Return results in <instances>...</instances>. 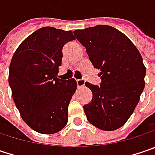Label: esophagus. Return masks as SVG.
Segmentation results:
<instances>
[{
	"label": "esophagus",
	"instance_id": "esophagus-1",
	"mask_svg": "<svg viewBox=\"0 0 155 155\" xmlns=\"http://www.w3.org/2000/svg\"><path fill=\"white\" fill-rule=\"evenodd\" d=\"M84 83H85V81L84 79H78L77 80V85H78V87H83L84 85Z\"/></svg>",
	"mask_w": 155,
	"mask_h": 155
}]
</instances>
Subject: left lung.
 I'll list each match as a JSON object with an SVG mask.
<instances>
[{"label": "left lung", "instance_id": "8db88e82", "mask_svg": "<svg viewBox=\"0 0 155 155\" xmlns=\"http://www.w3.org/2000/svg\"><path fill=\"white\" fill-rule=\"evenodd\" d=\"M74 35L101 71L100 86L85 82L93 93L91 102L84 105L86 118L100 130H117L130 117L144 90L142 56L126 35L109 25L76 30Z\"/></svg>", "mask_w": 155, "mask_h": 155}]
</instances>
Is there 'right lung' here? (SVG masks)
<instances>
[{
    "label": "right lung",
    "instance_id": "add662e5",
    "mask_svg": "<svg viewBox=\"0 0 155 155\" xmlns=\"http://www.w3.org/2000/svg\"><path fill=\"white\" fill-rule=\"evenodd\" d=\"M73 39L71 31L42 27L19 45L11 59L8 84L14 102L23 120L41 134L56 133L68 123L77 82L57 75L62 48Z\"/></svg>",
    "mask_w": 155,
    "mask_h": 155
}]
</instances>
